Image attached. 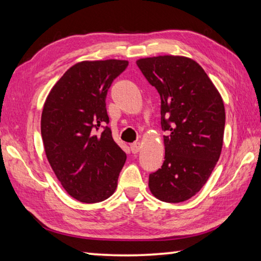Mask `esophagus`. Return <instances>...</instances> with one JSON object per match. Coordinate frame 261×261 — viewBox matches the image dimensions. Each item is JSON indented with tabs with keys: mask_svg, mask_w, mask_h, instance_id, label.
Wrapping results in <instances>:
<instances>
[{
	"mask_svg": "<svg viewBox=\"0 0 261 261\" xmlns=\"http://www.w3.org/2000/svg\"><path fill=\"white\" fill-rule=\"evenodd\" d=\"M140 147H141V144L139 143V141H135V143H132V144L130 145V148H131L132 153H137V152H139Z\"/></svg>",
	"mask_w": 261,
	"mask_h": 261,
	"instance_id": "1",
	"label": "esophagus"
}]
</instances>
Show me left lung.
Segmentation results:
<instances>
[{
	"mask_svg": "<svg viewBox=\"0 0 261 261\" xmlns=\"http://www.w3.org/2000/svg\"><path fill=\"white\" fill-rule=\"evenodd\" d=\"M161 99L165 161L149 175L152 194L165 202L190 199L204 187L223 145L222 98L199 64L184 56L137 61Z\"/></svg>",
	"mask_w": 261,
	"mask_h": 261,
	"instance_id": "obj_1",
	"label": "left lung"
}]
</instances>
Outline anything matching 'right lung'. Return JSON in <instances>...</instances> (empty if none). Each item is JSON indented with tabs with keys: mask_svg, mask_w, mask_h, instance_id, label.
Returning <instances> with one entry per match:
<instances>
[{
	"mask_svg": "<svg viewBox=\"0 0 261 261\" xmlns=\"http://www.w3.org/2000/svg\"><path fill=\"white\" fill-rule=\"evenodd\" d=\"M129 62L84 61L72 65L48 94L41 136L48 162L70 196L86 204L115 192L126 160L108 126L106 96Z\"/></svg>",
	"mask_w": 261,
	"mask_h": 261,
	"instance_id": "1",
	"label": "right lung"
}]
</instances>
